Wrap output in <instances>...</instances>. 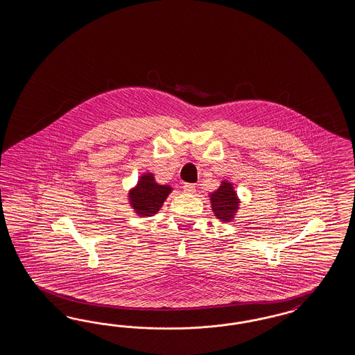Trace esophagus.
<instances>
[{
  "instance_id": "obj_1",
  "label": "esophagus",
  "mask_w": 355,
  "mask_h": 355,
  "mask_svg": "<svg viewBox=\"0 0 355 355\" xmlns=\"http://www.w3.org/2000/svg\"><path fill=\"white\" fill-rule=\"evenodd\" d=\"M183 191L187 193H193L196 191V187H195V184H193V183H184L183 184Z\"/></svg>"
}]
</instances>
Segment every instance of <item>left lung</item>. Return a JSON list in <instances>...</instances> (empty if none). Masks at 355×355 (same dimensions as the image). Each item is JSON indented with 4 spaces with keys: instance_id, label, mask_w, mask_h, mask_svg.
<instances>
[{
    "instance_id": "obj_1",
    "label": "left lung",
    "mask_w": 355,
    "mask_h": 355,
    "mask_svg": "<svg viewBox=\"0 0 355 355\" xmlns=\"http://www.w3.org/2000/svg\"><path fill=\"white\" fill-rule=\"evenodd\" d=\"M238 203H239V199L236 198L233 184L226 181L221 183V186L216 190L215 193H211L212 211L216 217L221 221H225V223L232 221L238 209Z\"/></svg>"
}]
</instances>
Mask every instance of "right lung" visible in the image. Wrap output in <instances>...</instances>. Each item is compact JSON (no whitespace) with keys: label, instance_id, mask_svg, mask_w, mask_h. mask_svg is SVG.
I'll return each instance as SVG.
<instances>
[{"label":"right lung","instance_id":"1","mask_svg":"<svg viewBox=\"0 0 355 355\" xmlns=\"http://www.w3.org/2000/svg\"><path fill=\"white\" fill-rule=\"evenodd\" d=\"M171 193V186L156 183L153 174L147 173L140 177L138 184L130 191V205L141 217L156 215Z\"/></svg>","mask_w":355,"mask_h":355}]
</instances>
